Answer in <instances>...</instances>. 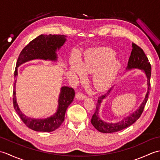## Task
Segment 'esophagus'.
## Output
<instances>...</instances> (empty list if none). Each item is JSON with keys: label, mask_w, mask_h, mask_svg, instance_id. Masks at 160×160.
Here are the masks:
<instances>
[{"label": "esophagus", "mask_w": 160, "mask_h": 160, "mask_svg": "<svg viewBox=\"0 0 160 160\" xmlns=\"http://www.w3.org/2000/svg\"><path fill=\"white\" fill-rule=\"evenodd\" d=\"M86 98H87L86 96H84V94H82V93H80V92H78V93H77L76 94V98L77 100H84Z\"/></svg>", "instance_id": "obj_1"}]
</instances>
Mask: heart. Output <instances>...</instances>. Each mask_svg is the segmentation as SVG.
<instances>
[{
  "instance_id": "obj_1",
  "label": "heart",
  "mask_w": 160,
  "mask_h": 160,
  "mask_svg": "<svg viewBox=\"0 0 160 160\" xmlns=\"http://www.w3.org/2000/svg\"><path fill=\"white\" fill-rule=\"evenodd\" d=\"M120 67L114 51L105 47L88 49L82 61L73 58L70 62L71 71L80 78H84L85 73H93L92 84L98 91H106L112 85Z\"/></svg>"
}]
</instances>
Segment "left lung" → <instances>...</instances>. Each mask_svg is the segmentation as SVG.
<instances>
[{"instance_id":"left-lung-1","label":"left lung","mask_w":160,"mask_h":160,"mask_svg":"<svg viewBox=\"0 0 160 160\" xmlns=\"http://www.w3.org/2000/svg\"><path fill=\"white\" fill-rule=\"evenodd\" d=\"M134 69H140L144 73L146 77H147V92L145 95V98L143 102L141 103L140 106L136 111L133 113L129 114L128 116L124 117L120 122L116 123L113 122H105L100 118L99 112L100 110L101 104L102 101L106 99L107 98L110 96V93L113 91V87L107 91L106 94L100 96L98 100L96 105V109L91 118V124L96 128L98 131L104 133H109V132H115L123 130L124 128L130 127L133 123H135L142 115V112L145 107V104L148 100L149 92H150V78L151 76V66L150 62H148V58L145 55L144 51L142 50L140 47L135 45V43H132V51L131 56L129 57L128 62L127 64L126 71H130Z\"/></svg>"}]
</instances>
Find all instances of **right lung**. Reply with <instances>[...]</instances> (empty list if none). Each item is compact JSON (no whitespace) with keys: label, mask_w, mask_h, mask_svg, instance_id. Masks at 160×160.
<instances>
[{"label":"right lung","mask_w":160,"mask_h":160,"mask_svg":"<svg viewBox=\"0 0 160 160\" xmlns=\"http://www.w3.org/2000/svg\"><path fill=\"white\" fill-rule=\"evenodd\" d=\"M67 41L64 35H40L30 42L20 52L16 62L14 72L15 82L13 83V107L20 119L28 128L39 132H52L60 127L64 120V115L68 107L73 101L75 92L73 89L64 86L60 89L56 112L46 118H33L27 116L20 111L16 102V85L18 76V67L21 64L33 60H49L56 62L57 51H59Z\"/></svg>","instance_id":"1"}]
</instances>
